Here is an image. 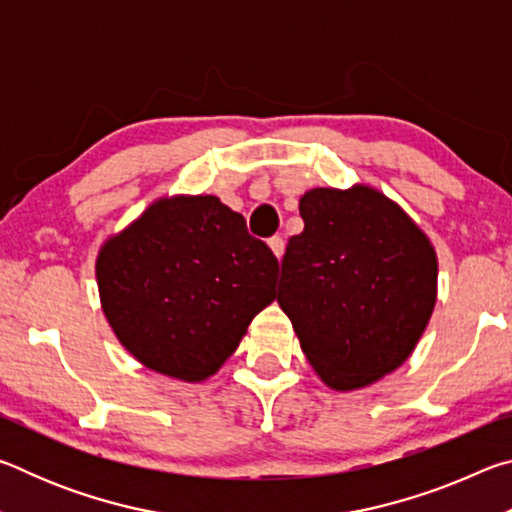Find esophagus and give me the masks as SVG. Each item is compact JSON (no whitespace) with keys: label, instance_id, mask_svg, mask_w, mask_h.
Masks as SVG:
<instances>
[{"label":"esophagus","instance_id":"1","mask_svg":"<svg viewBox=\"0 0 512 512\" xmlns=\"http://www.w3.org/2000/svg\"><path fill=\"white\" fill-rule=\"evenodd\" d=\"M268 246H271V250H273L277 259L284 255V239L280 235H275V237L268 239Z\"/></svg>","mask_w":512,"mask_h":512}]
</instances>
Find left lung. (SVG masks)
Masks as SVG:
<instances>
[{
  "instance_id": "1",
  "label": "left lung",
  "mask_w": 512,
  "mask_h": 512,
  "mask_svg": "<svg viewBox=\"0 0 512 512\" xmlns=\"http://www.w3.org/2000/svg\"><path fill=\"white\" fill-rule=\"evenodd\" d=\"M305 230L282 257L277 302L300 348L334 391L400 368L436 305L438 262L400 205L370 187H316L300 198Z\"/></svg>"
}]
</instances>
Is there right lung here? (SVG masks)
<instances>
[{"mask_svg": "<svg viewBox=\"0 0 512 512\" xmlns=\"http://www.w3.org/2000/svg\"><path fill=\"white\" fill-rule=\"evenodd\" d=\"M280 264L216 196L155 201L97 257L103 314L146 368L201 381L275 298Z\"/></svg>", "mask_w": 512, "mask_h": 512, "instance_id": "1", "label": "right lung"}]
</instances>
